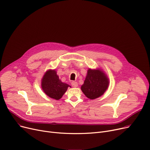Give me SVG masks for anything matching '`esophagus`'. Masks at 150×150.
I'll use <instances>...</instances> for the list:
<instances>
[{"label":"esophagus","mask_w":150,"mask_h":150,"mask_svg":"<svg viewBox=\"0 0 150 150\" xmlns=\"http://www.w3.org/2000/svg\"><path fill=\"white\" fill-rule=\"evenodd\" d=\"M71 86H72L73 87H75V88L78 86V83L76 81H72L71 83Z\"/></svg>","instance_id":"esophagus-1"}]
</instances>
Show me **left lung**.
I'll list each match as a JSON object with an SVG mask.
<instances>
[{
	"instance_id": "left-lung-1",
	"label": "left lung",
	"mask_w": 150,
	"mask_h": 150,
	"mask_svg": "<svg viewBox=\"0 0 150 150\" xmlns=\"http://www.w3.org/2000/svg\"><path fill=\"white\" fill-rule=\"evenodd\" d=\"M108 84L109 80L102 70L89 69L81 89L88 98L95 99L104 94Z\"/></svg>"
}]
</instances>
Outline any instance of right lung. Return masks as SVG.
Masks as SVG:
<instances>
[{"label":"right lung","mask_w":150,"mask_h":150,"mask_svg":"<svg viewBox=\"0 0 150 150\" xmlns=\"http://www.w3.org/2000/svg\"><path fill=\"white\" fill-rule=\"evenodd\" d=\"M42 88L43 92L52 99H60L66 92L69 84L62 83L55 70H48L42 79Z\"/></svg>","instance_id":"obj_1"}]
</instances>
